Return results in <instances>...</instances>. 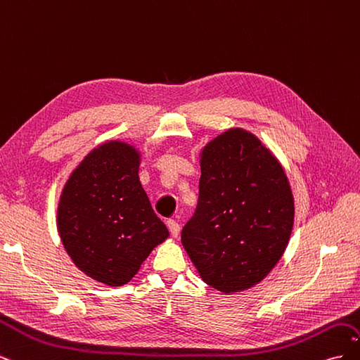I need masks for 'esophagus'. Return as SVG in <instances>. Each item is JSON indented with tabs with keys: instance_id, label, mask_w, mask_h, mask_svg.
<instances>
[{
	"instance_id": "34e87169",
	"label": "esophagus",
	"mask_w": 360,
	"mask_h": 360,
	"mask_svg": "<svg viewBox=\"0 0 360 360\" xmlns=\"http://www.w3.org/2000/svg\"><path fill=\"white\" fill-rule=\"evenodd\" d=\"M167 225H168V228H169V233H171L174 237H177L179 233H180V225H179V222L174 221V219H168Z\"/></svg>"
}]
</instances>
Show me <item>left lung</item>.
I'll use <instances>...</instances> for the list:
<instances>
[{
    "label": "left lung",
    "instance_id": "obj_1",
    "mask_svg": "<svg viewBox=\"0 0 360 360\" xmlns=\"http://www.w3.org/2000/svg\"><path fill=\"white\" fill-rule=\"evenodd\" d=\"M292 221L285 172L252 134L231 129L204 147L181 243L205 284L222 292L258 284L284 254Z\"/></svg>",
    "mask_w": 360,
    "mask_h": 360
}]
</instances>
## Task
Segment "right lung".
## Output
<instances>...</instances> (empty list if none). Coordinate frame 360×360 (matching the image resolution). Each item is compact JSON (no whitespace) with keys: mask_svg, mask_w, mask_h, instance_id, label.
<instances>
[{"mask_svg":"<svg viewBox=\"0 0 360 360\" xmlns=\"http://www.w3.org/2000/svg\"><path fill=\"white\" fill-rule=\"evenodd\" d=\"M134 147L110 141L94 148L63 189L57 225L68 254L85 275L120 287L169 236L138 177Z\"/></svg>","mask_w":360,"mask_h":360,"instance_id":"add662e5","label":"right lung"}]
</instances>
